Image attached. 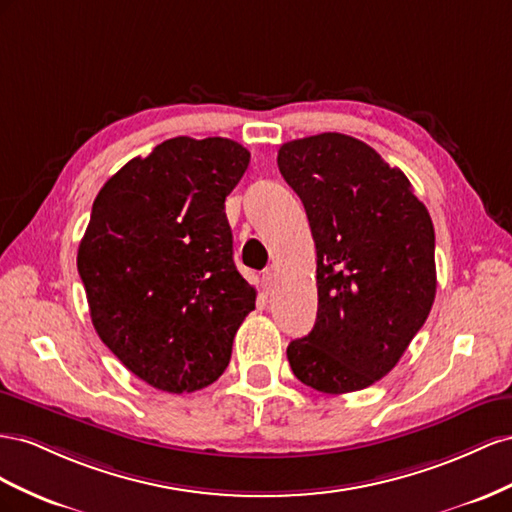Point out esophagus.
I'll list each match as a JSON object with an SVG mask.
<instances>
[{"label": "esophagus", "instance_id": "obj_1", "mask_svg": "<svg viewBox=\"0 0 512 512\" xmlns=\"http://www.w3.org/2000/svg\"><path fill=\"white\" fill-rule=\"evenodd\" d=\"M261 285H264L266 294H270V291H272L274 285H276V274H274L272 270H266L264 274H261Z\"/></svg>", "mask_w": 512, "mask_h": 512}]
</instances>
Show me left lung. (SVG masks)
<instances>
[{"label":"left lung","mask_w":512,"mask_h":512,"mask_svg":"<svg viewBox=\"0 0 512 512\" xmlns=\"http://www.w3.org/2000/svg\"><path fill=\"white\" fill-rule=\"evenodd\" d=\"M276 163L317 251V319L289 343L291 371L326 394L362 390L394 369L429 317L431 216L401 169L349 135L287 141Z\"/></svg>","instance_id":"obj_1"}]
</instances>
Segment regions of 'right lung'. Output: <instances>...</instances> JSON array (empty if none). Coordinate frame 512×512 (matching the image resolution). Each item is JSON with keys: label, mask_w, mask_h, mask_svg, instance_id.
I'll return each instance as SVG.
<instances>
[{"label": "right lung", "mask_w": 512, "mask_h": 512, "mask_svg": "<svg viewBox=\"0 0 512 512\" xmlns=\"http://www.w3.org/2000/svg\"><path fill=\"white\" fill-rule=\"evenodd\" d=\"M248 160L231 139H167L94 199L77 255L92 324L130 373L163 392L216 382L255 309L225 214Z\"/></svg>", "instance_id": "1"}]
</instances>
